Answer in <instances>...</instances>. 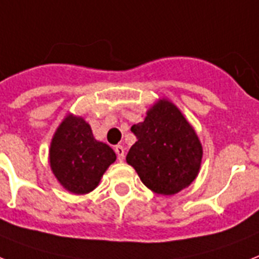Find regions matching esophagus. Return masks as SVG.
Here are the masks:
<instances>
[{"label": "esophagus", "instance_id": "34e87169", "mask_svg": "<svg viewBox=\"0 0 259 259\" xmlns=\"http://www.w3.org/2000/svg\"><path fill=\"white\" fill-rule=\"evenodd\" d=\"M114 151H115V154H117L118 161H123V158H125V149H123L121 145H117V146L114 148Z\"/></svg>", "mask_w": 259, "mask_h": 259}]
</instances>
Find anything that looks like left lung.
Instances as JSON below:
<instances>
[{
    "label": "left lung",
    "mask_w": 259,
    "mask_h": 259,
    "mask_svg": "<svg viewBox=\"0 0 259 259\" xmlns=\"http://www.w3.org/2000/svg\"><path fill=\"white\" fill-rule=\"evenodd\" d=\"M137 142L126 155L142 184L157 194L173 195L197 178L202 145L194 127L171 101L161 98L132 126Z\"/></svg>",
    "instance_id": "obj_1"
}]
</instances>
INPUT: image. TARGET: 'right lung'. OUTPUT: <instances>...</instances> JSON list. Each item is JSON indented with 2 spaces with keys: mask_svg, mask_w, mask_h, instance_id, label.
<instances>
[{
  "mask_svg": "<svg viewBox=\"0 0 259 259\" xmlns=\"http://www.w3.org/2000/svg\"><path fill=\"white\" fill-rule=\"evenodd\" d=\"M117 155L109 145L97 141L85 119L69 113L57 127L49 149L54 177L73 194H88Z\"/></svg>",
  "mask_w": 259,
  "mask_h": 259,
  "instance_id": "add662e5",
  "label": "right lung"
}]
</instances>
